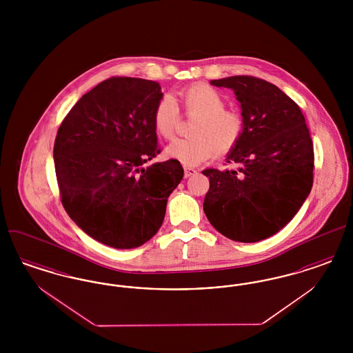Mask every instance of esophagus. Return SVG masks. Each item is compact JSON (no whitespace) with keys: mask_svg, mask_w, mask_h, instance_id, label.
I'll return each instance as SVG.
<instances>
[{"mask_svg":"<svg viewBox=\"0 0 353 353\" xmlns=\"http://www.w3.org/2000/svg\"><path fill=\"white\" fill-rule=\"evenodd\" d=\"M185 177H190L193 174L197 173V170L194 168H190V167H185L184 168Z\"/></svg>","mask_w":353,"mask_h":353,"instance_id":"34e87169","label":"esophagus"}]
</instances>
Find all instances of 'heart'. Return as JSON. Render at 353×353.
<instances>
[{
    "instance_id": "obj_1",
    "label": "heart",
    "mask_w": 353,
    "mask_h": 353,
    "mask_svg": "<svg viewBox=\"0 0 353 353\" xmlns=\"http://www.w3.org/2000/svg\"><path fill=\"white\" fill-rule=\"evenodd\" d=\"M180 108L186 117L196 118L189 128L190 137L177 139L167 147V153L181 164L193 167L214 153L233 151L245 131L243 117L235 110H226V101L216 88L205 83L192 84L177 94ZM152 121L163 139H172L179 121V107L169 97L156 103Z\"/></svg>"
}]
</instances>
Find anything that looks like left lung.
<instances>
[{
  "label": "left lung",
  "mask_w": 353,
  "mask_h": 353,
  "mask_svg": "<svg viewBox=\"0 0 353 353\" xmlns=\"http://www.w3.org/2000/svg\"><path fill=\"white\" fill-rule=\"evenodd\" d=\"M234 91L245 131L228 153L238 170L205 169L203 212L213 228L236 242H258L294 219L314 181V145L299 105L275 84L249 75L212 81Z\"/></svg>",
  "instance_id": "left-lung-1"
}]
</instances>
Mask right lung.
Returning <instances> with one entry per match:
<instances>
[{"label": "right lung", "mask_w": 353, "mask_h": 353, "mask_svg": "<svg viewBox=\"0 0 353 353\" xmlns=\"http://www.w3.org/2000/svg\"><path fill=\"white\" fill-rule=\"evenodd\" d=\"M157 82L112 77L84 94L54 143L61 201L85 234L115 249L144 245L163 225L180 161L144 168L160 153L152 115Z\"/></svg>", "instance_id": "add662e5"}]
</instances>
